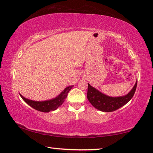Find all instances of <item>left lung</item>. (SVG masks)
Returning <instances> with one entry per match:
<instances>
[{"instance_id": "1", "label": "left lung", "mask_w": 153, "mask_h": 153, "mask_svg": "<svg viewBox=\"0 0 153 153\" xmlns=\"http://www.w3.org/2000/svg\"><path fill=\"white\" fill-rule=\"evenodd\" d=\"M137 84V80L130 93L125 96L112 97L100 92L88 83L87 98L91 104L98 110L104 112H113L124 106L131 100L135 94Z\"/></svg>"}]
</instances>
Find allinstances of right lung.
I'll list each match as a JSON object with an SVG mask.
<instances>
[{"mask_svg":"<svg viewBox=\"0 0 153 153\" xmlns=\"http://www.w3.org/2000/svg\"><path fill=\"white\" fill-rule=\"evenodd\" d=\"M73 87H74L73 86H67V87L66 88L58 97L53 100H47V101L36 102L33 101V100L27 99L23 96H22L21 95H20V97H22V99L28 105L31 106L34 109H36V110H37L38 111H41V112L48 113L50 112V111H55L56 109L58 108L59 106L62 105L63 102H65V100L67 98L68 93L69 92V91Z\"/></svg>","mask_w":153,"mask_h":153,"instance_id":"add662e5","label":"right lung"}]
</instances>
